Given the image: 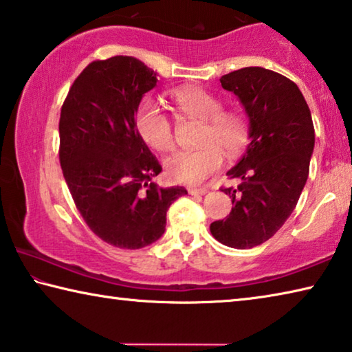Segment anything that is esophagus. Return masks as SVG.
Instances as JSON below:
<instances>
[{
	"label": "esophagus",
	"instance_id": "esophagus-1",
	"mask_svg": "<svg viewBox=\"0 0 352 352\" xmlns=\"http://www.w3.org/2000/svg\"><path fill=\"white\" fill-rule=\"evenodd\" d=\"M188 192L190 195H205L208 190L205 188H188Z\"/></svg>",
	"mask_w": 352,
	"mask_h": 352
}]
</instances>
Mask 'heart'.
I'll return each instance as SVG.
<instances>
[{"label":"heart","mask_w":352,"mask_h":352,"mask_svg":"<svg viewBox=\"0 0 352 352\" xmlns=\"http://www.w3.org/2000/svg\"><path fill=\"white\" fill-rule=\"evenodd\" d=\"M172 99L182 115L204 121L195 151H180L166 160V170L174 182L200 184L222 168L226 157L239 155L250 140V124L239 111H222L223 104L200 87L172 91ZM135 127L146 144L155 151L169 152L175 146L170 119L152 99H144L135 113Z\"/></svg>","instance_id":"b5f03b06"}]
</instances>
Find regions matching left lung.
<instances>
[{
	"instance_id": "8db88e82",
	"label": "left lung",
	"mask_w": 352,
	"mask_h": 352,
	"mask_svg": "<svg viewBox=\"0 0 352 352\" xmlns=\"http://www.w3.org/2000/svg\"><path fill=\"white\" fill-rule=\"evenodd\" d=\"M250 121L247 152L226 175L241 184L223 188L230 216L212 222L211 234L226 247L247 250L281 228L305 188L315 144L311 110L300 88L275 71L248 67L220 77Z\"/></svg>"
}]
</instances>
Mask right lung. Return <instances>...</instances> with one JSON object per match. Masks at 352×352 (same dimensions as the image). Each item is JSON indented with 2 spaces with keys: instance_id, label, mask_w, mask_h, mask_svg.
Instances as JSON below:
<instances>
[{
  "instance_id": "add662e5",
  "label": "right lung",
  "mask_w": 352,
  "mask_h": 352,
  "mask_svg": "<svg viewBox=\"0 0 352 352\" xmlns=\"http://www.w3.org/2000/svg\"><path fill=\"white\" fill-rule=\"evenodd\" d=\"M157 73L135 57L94 60L77 76L58 122V158L76 208L90 230L113 247L136 250L163 236L183 186L158 188V160L135 127L142 96Z\"/></svg>"
}]
</instances>
